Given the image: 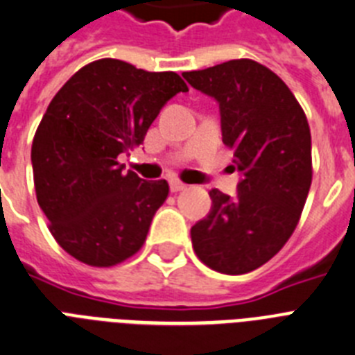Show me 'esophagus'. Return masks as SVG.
Here are the masks:
<instances>
[{"mask_svg":"<svg viewBox=\"0 0 355 355\" xmlns=\"http://www.w3.org/2000/svg\"><path fill=\"white\" fill-rule=\"evenodd\" d=\"M168 184H171L172 192H181V190L187 189V184L181 183V181H178V180H171L168 181Z\"/></svg>","mask_w":355,"mask_h":355,"instance_id":"obj_1","label":"esophagus"}]
</instances>
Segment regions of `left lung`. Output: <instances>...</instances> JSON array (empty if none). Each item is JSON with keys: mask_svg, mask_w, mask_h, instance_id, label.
<instances>
[{"mask_svg": "<svg viewBox=\"0 0 355 355\" xmlns=\"http://www.w3.org/2000/svg\"><path fill=\"white\" fill-rule=\"evenodd\" d=\"M219 104L223 141L233 148L237 193L211 190V208L190 230L201 262L244 275L277 255L293 235L311 181V129L286 83L251 59L183 73Z\"/></svg>", "mask_w": 355, "mask_h": 355, "instance_id": "1", "label": "left lung"}]
</instances>
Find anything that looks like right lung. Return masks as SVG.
I'll return each mask as SVG.
<instances>
[{"mask_svg":"<svg viewBox=\"0 0 355 355\" xmlns=\"http://www.w3.org/2000/svg\"><path fill=\"white\" fill-rule=\"evenodd\" d=\"M184 91L174 71L100 59L53 96L33 136V184L51 235L69 255L109 268L144 246L168 183L123 172L116 159L144 144L163 105Z\"/></svg>","mask_w":355,"mask_h":355,"instance_id":"add662e5","label":"right lung"}]
</instances>
